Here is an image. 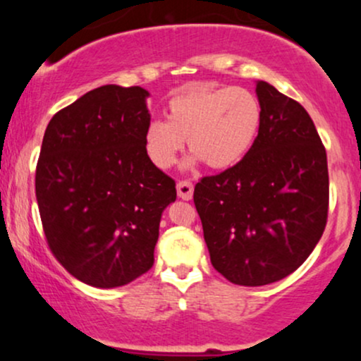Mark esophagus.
I'll return each instance as SVG.
<instances>
[{"label":"esophagus","instance_id":"esophagus-1","mask_svg":"<svg viewBox=\"0 0 361 361\" xmlns=\"http://www.w3.org/2000/svg\"><path fill=\"white\" fill-rule=\"evenodd\" d=\"M176 190H178V197L183 198V200H192V197H193V183H192V181H188V180L178 181Z\"/></svg>","mask_w":361,"mask_h":361}]
</instances>
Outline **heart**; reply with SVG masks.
Instances as JSON below:
<instances>
[{
    "instance_id": "1",
    "label": "heart",
    "mask_w": 361,
    "mask_h": 361,
    "mask_svg": "<svg viewBox=\"0 0 361 361\" xmlns=\"http://www.w3.org/2000/svg\"><path fill=\"white\" fill-rule=\"evenodd\" d=\"M166 122L152 120L144 132L151 163L171 168L188 140L190 151L209 168L226 169L246 156L261 123V105L247 88H195L168 102Z\"/></svg>"
}]
</instances>
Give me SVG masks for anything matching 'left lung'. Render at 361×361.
Returning a JSON list of instances; mask_svg holds the SVG:
<instances>
[{
  "instance_id": "8db88e82",
  "label": "left lung",
  "mask_w": 361,
  "mask_h": 361,
  "mask_svg": "<svg viewBox=\"0 0 361 361\" xmlns=\"http://www.w3.org/2000/svg\"><path fill=\"white\" fill-rule=\"evenodd\" d=\"M258 137L234 166L200 178L193 202L214 268L243 287L279 281L309 258L329 210L324 144L299 102L264 81Z\"/></svg>"
}]
</instances>
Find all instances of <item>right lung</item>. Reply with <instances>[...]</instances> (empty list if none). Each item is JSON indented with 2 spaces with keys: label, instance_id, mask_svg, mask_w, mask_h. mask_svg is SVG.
Listing matches in <instances>:
<instances>
[{
  "label": "right lung",
  "instance_id": "add662e5",
  "mask_svg": "<svg viewBox=\"0 0 361 361\" xmlns=\"http://www.w3.org/2000/svg\"><path fill=\"white\" fill-rule=\"evenodd\" d=\"M147 94L140 86H100L45 128L35 171L45 239L91 287H122L151 270L161 214L176 200L175 180L144 149Z\"/></svg>",
  "mask_w": 361,
  "mask_h": 361
}]
</instances>
